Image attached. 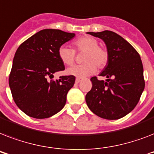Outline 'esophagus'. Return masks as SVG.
I'll list each match as a JSON object with an SVG mask.
<instances>
[{
    "label": "esophagus",
    "mask_w": 154,
    "mask_h": 154,
    "mask_svg": "<svg viewBox=\"0 0 154 154\" xmlns=\"http://www.w3.org/2000/svg\"><path fill=\"white\" fill-rule=\"evenodd\" d=\"M81 81H82V79H81V78H79V77H77V78H76V83H77V84H78V83H80V82H81Z\"/></svg>",
    "instance_id": "34e87169"
}]
</instances>
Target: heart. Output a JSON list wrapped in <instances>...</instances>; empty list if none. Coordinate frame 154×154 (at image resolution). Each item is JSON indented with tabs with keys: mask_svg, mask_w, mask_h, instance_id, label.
I'll list each match as a JSON object with an SVG mask.
<instances>
[{
	"mask_svg": "<svg viewBox=\"0 0 154 154\" xmlns=\"http://www.w3.org/2000/svg\"><path fill=\"white\" fill-rule=\"evenodd\" d=\"M74 49L61 45L58 49V57L64 65L70 66L76 59V53H84L82 65H75L67 70V73L77 77H84L96 72L97 67L103 69L109 60L108 51L105 48L99 46L98 41L94 37L85 36L77 39L72 43Z\"/></svg>",
	"mask_w": 154,
	"mask_h": 154,
	"instance_id": "b5f03b06",
	"label": "heart"
}]
</instances>
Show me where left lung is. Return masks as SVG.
I'll return each mask as SVG.
<instances>
[{
	"mask_svg": "<svg viewBox=\"0 0 154 154\" xmlns=\"http://www.w3.org/2000/svg\"><path fill=\"white\" fill-rule=\"evenodd\" d=\"M104 41L109 60L100 76L90 79L93 86L85 96L87 105L97 116L108 120L125 117L137 105L145 89L143 65L137 50L120 35L105 30L87 32Z\"/></svg>",
	"mask_w": 154,
	"mask_h": 154,
	"instance_id": "8db88e82",
	"label": "left lung"
}]
</instances>
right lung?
<instances>
[{"mask_svg": "<svg viewBox=\"0 0 154 154\" xmlns=\"http://www.w3.org/2000/svg\"><path fill=\"white\" fill-rule=\"evenodd\" d=\"M75 33L47 29L39 31L17 49L8 84L16 105L29 117L43 119L62 109L66 96L75 83L72 75L52 80L65 70L58 49Z\"/></svg>", "mask_w": 154, "mask_h": 154, "instance_id": "add662e5", "label": "right lung"}]
</instances>
